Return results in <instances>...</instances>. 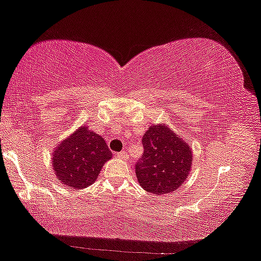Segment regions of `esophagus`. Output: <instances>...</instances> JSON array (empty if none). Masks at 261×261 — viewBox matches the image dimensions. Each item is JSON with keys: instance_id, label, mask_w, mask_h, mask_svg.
I'll return each mask as SVG.
<instances>
[{"instance_id": "34e87169", "label": "esophagus", "mask_w": 261, "mask_h": 261, "mask_svg": "<svg viewBox=\"0 0 261 261\" xmlns=\"http://www.w3.org/2000/svg\"><path fill=\"white\" fill-rule=\"evenodd\" d=\"M116 156L117 158H120V159H122V160H124V161H127L129 160V155H127V154L123 151V152H120V153H117L116 154Z\"/></svg>"}]
</instances>
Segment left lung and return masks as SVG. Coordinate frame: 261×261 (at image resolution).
<instances>
[{"mask_svg": "<svg viewBox=\"0 0 261 261\" xmlns=\"http://www.w3.org/2000/svg\"><path fill=\"white\" fill-rule=\"evenodd\" d=\"M144 153L136 163L139 185L154 194L175 191L187 180L192 149L167 124L151 125L143 137Z\"/></svg>", "mask_w": 261, "mask_h": 261, "instance_id": "8db88e82", "label": "left lung"}]
</instances>
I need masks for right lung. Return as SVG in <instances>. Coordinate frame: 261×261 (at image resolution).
Segmentation results:
<instances>
[{
  "label": "right lung",
  "mask_w": 261,
  "mask_h": 261,
  "mask_svg": "<svg viewBox=\"0 0 261 261\" xmlns=\"http://www.w3.org/2000/svg\"><path fill=\"white\" fill-rule=\"evenodd\" d=\"M112 152L102 137L81 126L53 152V170L61 184L81 190L93 184Z\"/></svg>",
  "instance_id": "1"
}]
</instances>
